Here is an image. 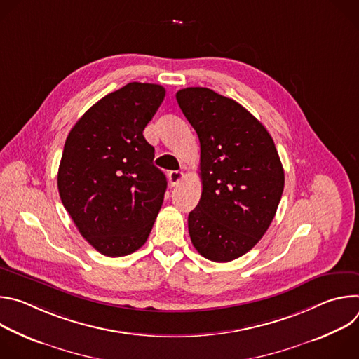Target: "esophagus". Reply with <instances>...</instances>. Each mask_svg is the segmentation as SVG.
I'll return each mask as SVG.
<instances>
[{
    "label": "esophagus",
    "instance_id": "esophagus-1",
    "mask_svg": "<svg viewBox=\"0 0 359 359\" xmlns=\"http://www.w3.org/2000/svg\"><path fill=\"white\" fill-rule=\"evenodd\" d=\"M183 177H184V173L180 172V170L170 172V173H169V183H170V186L179 184V183L183 180Z\"/></svg>",
    "mask_w": 359,
    "mask_h": 359
}]
</instances>
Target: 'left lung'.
<instances>
[{"label":"left lung","mask_w":359,"mask_h":359,"mask_svg":"<svg viewBox=\"0 0 359 359\" xmlns=\"http://www.w3.org/2000/svg\"><path fill=\"white\" fill-rule=\"evenodd\" d=\"M177 104L200 142L201 197L189 213L194 248L216 263L241 257L270 227L284 169L267 129L236 100L184 88Z\"/></svg>","instance_id":"obj_1"}]
</instances>
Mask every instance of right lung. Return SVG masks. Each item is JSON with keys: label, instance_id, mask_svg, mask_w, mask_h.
I'll list each match as a JSON object with an SVG mask.
<instances>
[{"label": "right lung", "instance_id": "right-lung-1", "mask_svg": "<svg viewBox=\"0 0 359 359\" xmlns=\"http://www.w3.org/2000/svg\"><path fill=\"white\" fill-rule=\"evenodd\" d=\"M165 95L161 85L130 82L97 100L67 137L62 204L82 237L108 257L140 248L162 208L168 182L143 130Z\"/></svg>", "mask_w": 359, "mask_h": 359}]
</instances>
